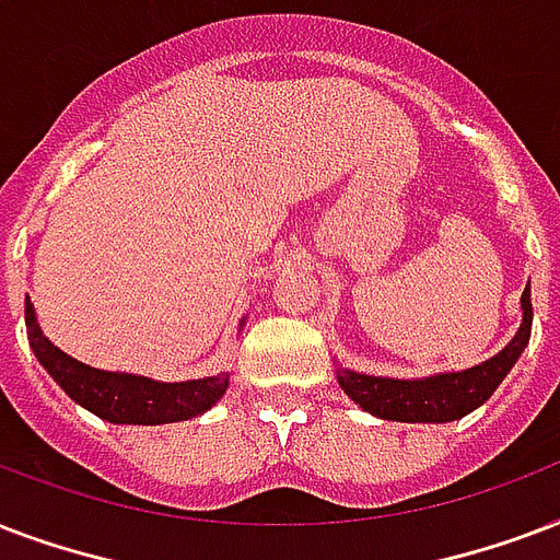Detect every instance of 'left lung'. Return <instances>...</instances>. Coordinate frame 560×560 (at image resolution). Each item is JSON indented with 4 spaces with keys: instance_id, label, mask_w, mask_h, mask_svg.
Wrapping results in <instances>:
<instances>
[{
    "instance_id": "1",
    "label": "left lung",
    "mask_w": 560,
    "mask_h": 560,
    "mask_svg": "<svg viewBox=\"0 0 560 560\" xmlns=\"http://www.w3.org/2000/svg\"><path fill=\"white\" fill-rule=\"evenodd\" d=\"M523 306V324L517 336L488 362L456 374H435L423 380H388V376H368L357 371L339 368V385L350 400L383 420H400V423H446L458 420L479 409L497 385L505 380L514 362L532 336V289L520 298Z\"/></svg>"
}]
</instances>
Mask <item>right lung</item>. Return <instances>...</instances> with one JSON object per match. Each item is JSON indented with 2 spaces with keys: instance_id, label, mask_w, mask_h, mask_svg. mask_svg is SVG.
Returning <instances> with one entry per match:
<instances>
[{
  "instance_id": "obj_1",
  "label": "right lung",
  "mask_w": 560,
  "mask_h": 560,
  "mask_svg": "<svg viewBox=\"0 0 560 560\" xmlns=\"http://www.w3.org/2000/svg\"><path fill=\"white\" fill-rule=\"evenodd\" d=\"M25 327L28 345L40 365L63 392L93 415L110 423H137V427H160L203 415L228 392V374L186 380V383H158L149 376L98 371L78 362L43 336L32 301L25 303Z\"/></svg>"
}]
</instances>
